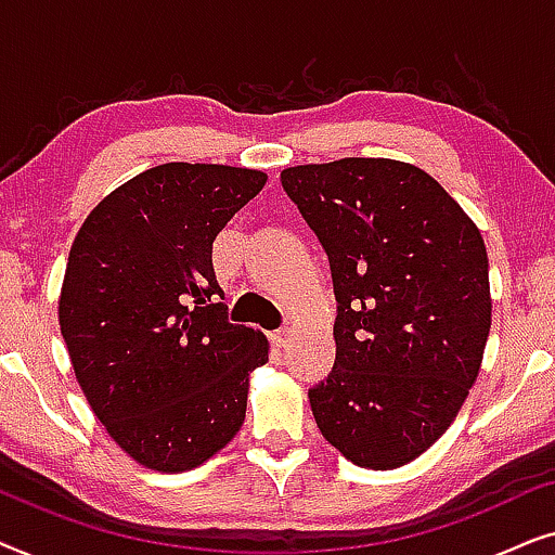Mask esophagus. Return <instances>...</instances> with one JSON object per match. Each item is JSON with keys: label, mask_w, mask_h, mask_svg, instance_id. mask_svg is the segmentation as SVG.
Returning <instances> with one entry per match:
<instances>
[{"label": "esophagus", "mask_w": 555, "mask_h": 555, "mask_svg": "<svg viewBox=\"0 0 555 555\" xmlns=\"http://www.w3.org/2000/svg\"><path fill=\"white\" fill-rule=\"evenodd\" d=\"M291 328H287V325H285V328H278L275 333H272V344H275V346H280V348H285L287 346V338H291Z\"/></svg>", "instance_id": "34e87169"}]
</instances>
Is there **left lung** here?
Here are the masks:
<instances>
[{"label": "left lung", "instance_id": "8db88e82", "mask_svg": "<svg viewBox=\"0 0 555 555\" xmlns=\"http://www.w3.org/2000/svg\"><path fill=\"white\" fill-rule=\"evenodd\" d=\"M280 181L336 295V361L308 389L318 429L353 465H406L444 435L480 371L482 234L439 181L391 158L293 166Z\"/></svg>", "mask_w": 555, "mask_h": 555}]
</instances>
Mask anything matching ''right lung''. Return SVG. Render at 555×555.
Listing matches in <instances>:
<instances>
[{
    "mask_svg": "<svg viewBox=\"0 0 555 555\" xmlns=\"http://www.w3.org/2000/svg\"><path fill=\"white\" fill-rule=\"evenodd\" d=\"M262 171L162 164L82 222L60 293V331L98 420L158 473L202 465L245 422L260 331L230 323L211 247L264 186Z\"/></svg>",
    "mask_w": 555,
    "mask_h": 555,
    "instance_id": "obj_1",
    "label": "right lung"
}]
</instances>
